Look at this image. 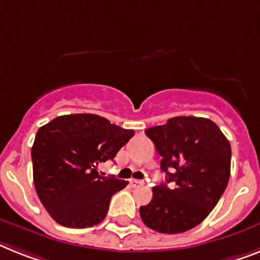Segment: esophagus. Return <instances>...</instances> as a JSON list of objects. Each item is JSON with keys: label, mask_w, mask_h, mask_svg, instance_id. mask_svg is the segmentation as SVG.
<instances>
[{"label": "esophagus", "mask_w": 260, "mask_h": 260, "mask_svg": "<svg viewBox=\"0 0 260 260\" xmlns=\"http://www.w3.org/2000/svg\"><path fill=\"white\" fill-rule=\"evenodd\" d=\"M131 185H132V186H134V187L143 186L144 182L141 180H131Z\"/></svg>", "instance_id": "34e87169"}]
</instances>
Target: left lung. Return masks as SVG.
<instances>
[{
  "label": "left lung",
  "mask_w": 260,
  "mask_h": 260,
  "mask_svg": "<svg viewBox=\"0 0 260 260\" xmlns=\"http://www.w3.org/2000/svg\"><path fill=\"white\" fill-rule=\"evenodd\" d=\"M145 134L162 157L161 171L167 182L152 189V201L140 208L141 219L164 234L196 228L210 214L228 186L230 143L214 121L196 116L172 117Z\"/></svg>",
  "instance_id": "obj_1"
}]
</instances>
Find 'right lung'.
I'll return each instance as SVG.
<instances>
[{
  "label": "right lung",
  "mask_w": 260,
  "mask_h": 260,
  "mask_svg": "<svg viewBox=\"0 0 260 260\" xmlns=\"http://www.w3.org/2000/svg\"><path fill=\"white\" fill-rule=\"evenodd\" d=\"M135 135L92 113L63 115L41 126L31 148L39 200L62 226L91 228L103 221L111 198L126 181L98 172Z\"/></svg>",
  "instance_id": "add662e5"
}]
</instances>
